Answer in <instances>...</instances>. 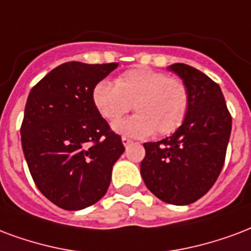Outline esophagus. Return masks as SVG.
Segmentation results:
<instances>
[{
	"label": "esophagus",
	"mask_w": 251,
	"mask_h": 251,
	"mask_svg": "<svg viewBox=\"0 0 251 251\" xmlns=\"http://www.w3.org/2000/svg\"><path fill=\"white\" fill-rule=\"evenodd\" d=\"M122 144H124V146H129L131 144V140L126 138V137H122Z\"/></svg>",
	"instance_id": "34e87169"
}]
</instances>
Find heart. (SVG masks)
Here are the masks:
<instances>
[{
    "label": "heart",
    "mask_w": 251,
    "mask_h": 251,
    "mask_svg": "<svg viewBox=\"0 0 251 251\" xmlns=\"http://www.w3.org/2000/svg\"><path fill=\"white\" fill-rule=\"evenodd\" d=\"M94 106L105 120L118 121L127 111H137L114 125L118 133L146 137L168 135L182 125L189 110V90L182 79L146 66L126 70L111 83L102 79L93 88Z\"/></svg>",
    "instance_id": "obj_1"
}]
</instances>
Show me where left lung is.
I'll list each match as a JSON object with an SVG mask.
<instances>
[{
	"label": "left lung",
	"instance_id": "left-lung-1",
	"mask_svg": "<svg viewBox=\"0 0 251 251\" xmlns=\"http://www.w3.org/2000/svg\"><path fill=\"white\" fill-rule=\"evenodd\" d=\"M189 90V110L173 135L145 142L141 176L146 187L161 201L190 205L209 192L224 166L231 133L230 116L222 90L193 66L173 64Z\"/></svg>",
	"mask_w": 251,
	"mask_h": 251
}]
</instances>
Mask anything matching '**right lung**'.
<instances>
[{"mask_svg": "<svg viewBox=\"0 0 251 251\" xmlns=\"http://www.w3.org/2000/svg\"><path fill=\"white\" fill-rule=\"evenodd\" d=\"M117 66L65 62L29 93L22 150L38 190L61 209L81 210L100 201L125 151L92 100L93 88Z\"/></svg>", "mask_w": 251, "mask_h": 251, "instance_id": "add662e5", "label": "right lung"}]
</instances>
